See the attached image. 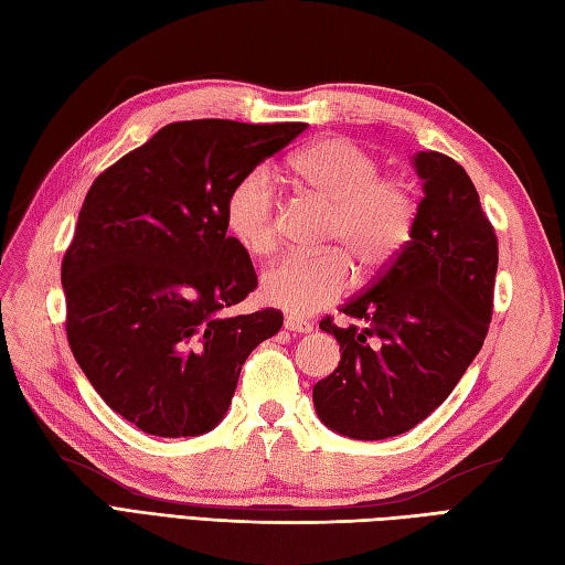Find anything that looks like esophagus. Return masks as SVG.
<instances>
[{
	"mask_svg": "<svg viewBox=\"0 0 565 565\" xmlns=\"http://www.w3.org/2000/svg\"><path fill=\"white\" fill-rule=\"evenodd\" d=\"M284 328L291 330V332H310V330H313V322L303 320V318H296V316H289V318L284 320Z\"/></svg>",
	"mask_w": 565,
	"mask_h": 565,
	"instance_id": "esophagus-1",
	"label": "esophagus"
}]
</instances>
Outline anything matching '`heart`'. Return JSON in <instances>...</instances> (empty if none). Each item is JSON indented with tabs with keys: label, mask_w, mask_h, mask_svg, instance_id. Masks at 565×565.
Listing matches in <instances>:
<instances>
[{
	"label": "heart",
	"mask_w": 565,
	"mask_h": 565,
	"mask_svg": "<svg viewBox=\"0 0 565 565\" xmlns=\"http://www.w3.org/2000/svg\"><path fill=\"white\" fill-rule=\"evenodd\" d=\"M294 179L330 203L326 239L340 247L294 252L262 274L264 301L296 316L316 313L350 289L354 262L366 274L398 259L415 235L419 203L401 177H381L379 160L350 138H326L289 164ZM225 231L245 252L264 257L276 247V191L264 167L245 172L223 206Z\"/></svg>",
	"instance_id": "1"
}]
</instances>
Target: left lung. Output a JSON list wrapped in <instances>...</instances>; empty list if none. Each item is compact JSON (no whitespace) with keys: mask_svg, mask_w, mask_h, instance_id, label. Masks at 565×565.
Masks as SVG:
<instances>
[{"mask_svg":"<svg viewBox=\"0 0 565 565\" xmlns=\"http://www.w3.org/2000/svg\"><path fill=\"white\" fill-rule=\"evenodd\" d=\"M425 199L411 245L342 313L364 326L334 334L342 359L313 386L318 417L352 439L403 435L449 398L493 318L498 237L459 162L417 152Z\"/></svg>","mask_w":565,"mask_h":565,"instance_id":"left-lung-1","label":"left lung"}]
</instances>
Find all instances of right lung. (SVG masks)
I'll list each match as a JSON object with an SVG mask.
<instances>
[{
  "label": "right lung",
  "instance_id": "right-lung-1",
  "mask_svg": "<svg viewBox=\"0 0 565 565\" xmlns=\"http://www.w3.org/2000/svg\"><path fill=\"white\" fill-rule=\"evenodd\" d=\"M306 124L177 121L104 170L63 257L67 342L104 403L154 437H196L227 413L245 359L281 310L221 318L257 289L227 237L231 186Z\"/></svg>",
  "mask_w": 565,
  "mask_h": 565
}]
</instances>
